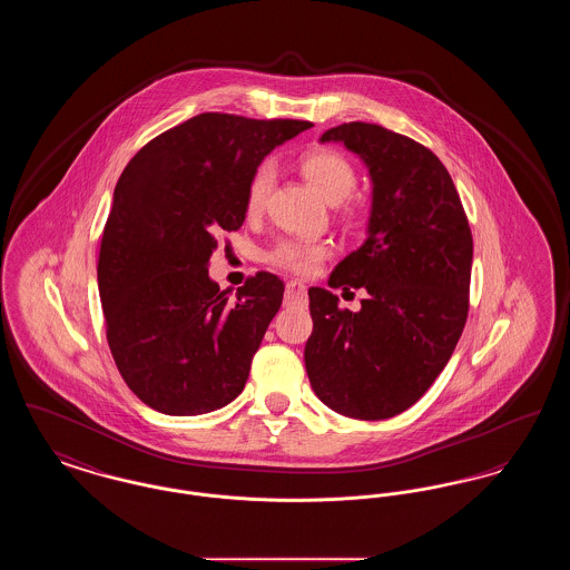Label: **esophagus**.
I'll return each mask as SVG.
<instances>
[{"label": "esophagus", "mask_w": 570, "mask_h": 570, "mask_svg": "<svg viewBox=\"0 0 570 570\" xmlns=\"http://www.w3.org/2000/svg\"><path fill=\"white\" fill-rule=\"evenodd\" d=\"M305 298H307V288H305V284H303V282H298V279H291V282L286 284L284 303H286V305H297V303H305Z\"/></svg>", "instance_id": "obj_1"}]
</instances>
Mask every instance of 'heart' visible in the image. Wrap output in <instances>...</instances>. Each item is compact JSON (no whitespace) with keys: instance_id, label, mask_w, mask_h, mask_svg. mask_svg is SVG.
<instances>
[{"instance_id":"obj_1","label":"heart","mask_w":570,"mask_h":570,"mask_svg":"<svg viewBox=\"0 0 570 570\" xmlns=\"http://www.w3.org/2000/svg\"><path fill=\"white\" fill-rule=\"evenodd\" d=\"M298 166H301V173L305 175V179L321 191V196L331 205L346 200L356 186V170L351 160L346 156H342L340 151L312 149L301 156ZM273 181H275L273 164H261L252 173L247 190H245L247 216L263 214L273 188ZM331 252H333V247L323 239L286 237V239H279L267 252V263H272L273 267L297 273V275H309L318 269V265L325 258L331 256Z\"/></svg>"}]
</instances>
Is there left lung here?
<instances>
[{"label": "left lung", "mask_w": 570, "mask_h": 570, "mask_svg": "<svg viewBox=\"0 0 570 570\" xmlns=\"http://www.w3.org/2000/svg\"><path fill=\"white\" fill-rule=\"evenodd\" d=\"M344 142L372 177L367 239L328 277L365 288L361 309L309 288L314 331L305 370L318 400L351 419H391L416 404L460 342L468 318L472 233L444 164L421 142L351 121L321 142Z\"/></svg>", "instance_id": "8db88e82"}]
</instances>
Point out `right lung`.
<instances>
[{
  "mask_svg": "<svg viewBox=\"0 0 570 570\" xmlns=\"http://www.w3.org/2000/svg\"><path fill=\"white\" fill-rule=\"evenodd\" d=\"M309 126L200 112L149 140L124 168L102 233L98 288L110 354L142 404L196 416L244 391L284 282L256 273L230 298L207 265L217 235L244 224L252 173Z\"/></svg>",
  "mask_w": 570,
  "mask_h": 570,
  "instance_id": "right-lung-1",
  "label": "right lung"
}]
</instances>
